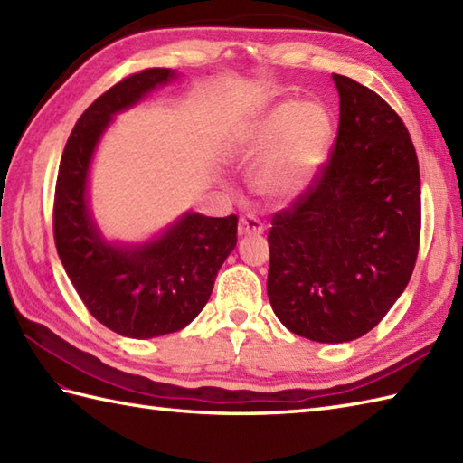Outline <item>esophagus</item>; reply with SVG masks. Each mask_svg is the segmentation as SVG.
<instances>
[{
	"label": "esophagus",
	"instance_id": "34e87169",
	"mask_svg": "<svg viewBox=\"0 0 463 463\" xmlns=\"http://www.w3.org/2000/svg\"><path fill=\"white\" fill-rule=\"evenodd\" d=\"M262 232H264V224L257 214L249 213V214L241 216V221H239V234H241V237H244V234H262Z\"/></svg>",
	"mask_w": 463,
	"mask_h": 463
}]
</instances>
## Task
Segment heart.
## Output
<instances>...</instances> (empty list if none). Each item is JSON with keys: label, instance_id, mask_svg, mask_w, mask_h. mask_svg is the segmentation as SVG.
I'll return each instance as SVG.
<instances>
[{"label": "heart", "instance_id": "heart-1", "mask_svg": "<svg viewBox=\"0 0 463 463\" xmlns=\"http://www.w3.org/2000/svg\"><path fill=\"white\" fill-rule=\"evenodd\" d=\"M332 121L317 101H282L254 121L241 137L247 159L269 153L257 173L259 189L274 196L302 193L326 161Z\"/></svg>", "mask_w": 463, "mask_h": 463}]
</instances>
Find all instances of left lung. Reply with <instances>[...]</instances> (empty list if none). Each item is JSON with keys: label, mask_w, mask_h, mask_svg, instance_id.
<instances>
[{"label": "left lung", "mask_w": 463, "mask_h": 463, "mask_svg": "<svg viewBox=\"0 0 463 463\" xmlns=\"http://www.w3.org/2000/svg\"><path fill=\"white\" fill-rule=\"evenodd\" d=\"M340 95L328 161L272 216L267 292L290 332L350 342L386 317L416 267L420 166L404 121L368 87L332 75Z\"/></svg>", "instance_id": "obj_1"}]
</instances>
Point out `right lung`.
Instances as JSON below:
<instances>
[{"label":"right lung","mask_w":463,"mask_h":463,"mask_svg":"<svg viewBox=\"0 0 463 463\" xmlns=\"http://www.w3.org/2000/svg\"><path fill=\"white\" fill-rule=\"evenodd\" d=\"M175 71L151 67L125 77L87 107L59 163L53 237L69 280L103 326L129 338L184 328L209 302L216 272L237 247V214L186 213L159 239L135 247L107 242L87 206L91 156L113 115L141 101Z\"/></svg>","instance_id":"1"}]
</instances>
